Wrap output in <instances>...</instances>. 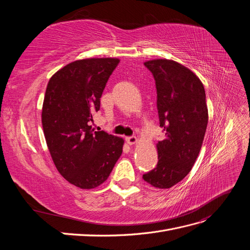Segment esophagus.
Instances as JSON below:
<instances>
[{
	"label": "esophagus",
	"instance_id": "obj_1",
	"mask_svg": "<svg viewBox=\"0 0 250 250\" xmlns=\"http://www.w3.org/2000/svg\"><path fill=\"white\" fill-rule=\"evenodd\" d=\"M125 140H126L128 145H133V144H135V143L138 142L137 137H134V135H132V137H127Z\"/></svg>",
	"mask_w": 250,
	"mask_h": 250
}]
</instances>
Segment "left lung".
Masks as SVG:
<instances>
[{
    "label": "left lung",
    "mask_w": 250,
    "mask_h": 250,
    "mask_svg": "<svg viewBox=\"0 0 250 250\" xmlns=\"http://www.w3.org/2000/svg\"><path fill=\"white\" fill-rule=\"evenodd\" d=\"M144 64L155 80L165 139L156 145V167L143 179L154 188H169L188 175L200 152L208 120L206 90L191 70L173 60L153 59Z\"/></svg>",
    "instance_id": "8db88e82"
}]
</instances>
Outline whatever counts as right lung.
Here are the masks:
<instances>
[{
    "mask_svg": "<svg viewBox=\"0 0 250 250\" xmlns=\"http://www.w3.org/2000/svg\"><path fill=\"white\" fill-rule=\"evenodd\" d=\"M118 58H87L56 72L47 85L42 123L58 172L80 188L103 184L122 154L123 139L89 123L100 109V98Z\"/></svg>",
    "mask_w": 250,
    "mask_h": 250,
    "instance_id": "right-lung-1",
    "label": "right lung"
}]
</instances>
